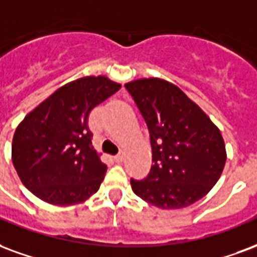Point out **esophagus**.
I'll return each mask as SVG.
<instances>
[{"label": "esophagus", "mask_w": 257, "mask_h": 257, "mask_svg": "<svg viewBox=\"0 0 257 257\" xmlns=\"http://www.w3.org/2000/svg\"><path fill=\"white\" fill-rule=\"evenodd\" d=\"M114 161H115L117 163L122 162V161H123V154L119 153L118 155H115V157H114Z\"/></svg>", "instance_id": "obj_1"}]
</instances>
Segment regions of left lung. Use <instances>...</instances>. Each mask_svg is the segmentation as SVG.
I'll return each mask as SVG.
<instances>
[{"mask_svg":"<svg viewBox=\"0 0 257 257\" xmlns=\"http://www.w3.org/2000/svg\"><path fill=\"white\" fill-rule=\"evenodd\" d=\"M147 123L153 166L131 180L140 199L162 210L196 203L212 189L226 163L223 138L210 117L177 85L158 79L125 84Z\"/></svg>","mask_w":257,"mask_h":257,"instance_id":"8db88e82","label":"left lung"}]
</instances>
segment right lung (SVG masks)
Returning <instances> with one entry per match:
<instances>
[{
	"mask_svg": "<svg viewBox=\"0 0 257 257\" xmlns=\"http://www.w3.org/2000/svg\"><path fill=\"white\" fill-rule=\"evenodd\" d=\"M121 84L85 76L60 87L17 125L12 162L28 191L54 206L83 203L98 192L107 167L92 147L88 115Z\"/></svg>",
	"mask_w": 257,
	"mask_h": 257,
	"instance_id": "right-lung-1",
	"label": "right lung"
}]
</instances>
